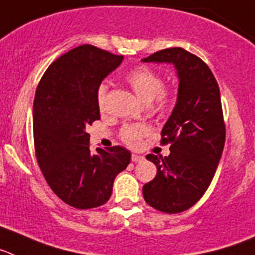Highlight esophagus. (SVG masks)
<instances>
[{
    "mask_svg": "<svg viewBox=\"0 0 255 255\" xmlns=\"http://www.w3.org/2000/svg\"><path fill=\"white\" fill-rule=\"evenodd\" d=\"M130 159H132V161H133V163H140V161L143 160V156L142 155H138V154H132Z\"/></svg>",
    "mask_w": 255,
    "mask_h": 255,
    "instance_id": "34e87169",
    "label": "esophagus"
}]
</instances>
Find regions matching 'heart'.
I'll return each instance as SVG.
<instances>
[{
	"label": "heart",
	"instance_id": "heart-1",
	"mask_svg": "<svg viewBox=\"0 0 255 255\" xmlns=\"http://www.w3.org/2000/svg\"><path fill=\"white\" fill-rule=\"evenodd\" d=\"M126 81L132 87L137 97L143 103L149 104L154 101L156 109H163L168 103L169 94L164 90V81L161 75L152 70L149 66H137L130 70L126 77ZM106 85H101L97 90V104L103 108L106 100ZM149 132V128L143 125H128L123 127L121 132L122 140L128 146H137L142 137Z\"/></svg>",
	"mask_w": 255,
	"mask_h": 255
}]
</instances>
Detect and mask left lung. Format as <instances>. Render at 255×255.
<instances>
[{"label": "left lung", "mask_w": 255, "mask_h": 255, "mask_svg": "<svg viewBox=\"0 0 255 255\" xmlns=\"http://www.w3.org/2000/svg\"><path fill=\"white\" fill-rule=\"evenodd\" d=\"M142 61L173 64L178 77L176 105L161 129V143H170V154L146 155L158 170L143 185V199L160 212L180 213L204 195L222 156L226 128L220 87L209 66L181 47L158 51Z\"/></svg>", "instance_id": "1"}]
</instances>
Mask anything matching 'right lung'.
Wrapping results in <instances>:
<instances>
[{"mask_svg":"<svg viewBox=\"0 0 255 255\" xmlns=\"http://www.w3.org/2000/svg\"><path fill=\"white\" fill-rule=\"evenodd\" d=\"M123 61L121 55L91 45L64 54L48 66L35 91L33 137L35 156L51 190L70 207L105 204L119 172L129 164L122 146L92 154L86 127L100 119L97 90Z\"/></svg>","mask_w":255,"mask_h":255,"instance_id":"obj_1","label":"right lung"}]
</instances>
